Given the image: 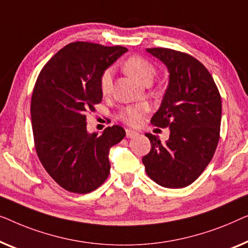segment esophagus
I'll use <instances>...</instances> for the list:
<instances>
[{
	"mask_svg": "<svg viewBox=\"0 0 248 248\" xmlns=\"http://www.w3.org/2000/svg\"><path fill=\"white\" fill-rule=\"evenodd\" d=\"M137 135L138 132L135 130H130V129H127V130H125V136H127V138H134Z\"/></svg>",
	"mask_w": 248,
	"mask_h": 248,
	"instance_id": "1",
	"label": "esophagus"
}]
</instances>
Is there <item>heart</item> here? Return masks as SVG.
Returning <instances> with one entry per match:
<instances>
[{
    "mask_svg": "<svg viewBox=\"0 0 248 248\" xmlns=\"http://www.w3.org/2000/svg\"><path fill=\"white\" fill-rule=\"evenodd\" d=\"M123 67L127 74L132 76V78L137 79L138 82L142 83V84L152 82L156 73L154 65L146 58L141 57V56H131V57H129L124 62ZM112 82V72L110 69H108V71L103 73L100 82L101 92H102L103 95H108V94L111 93ZM146 111H147V108L145 106H141V104L134 107H127L121 110L119 117L125 124L137 125L141 123L142 117H144Z\"/></svg>",
    "mask_w": 248,
    "mask_h": 248,
    "instance_id": "obj_1",
    "label": "heart"
}]
</instances>
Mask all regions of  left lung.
Masks as SVG:
<instances>
[{
  "mask_svg": "<svg viewBox=\"0 0 248 248\" xmlns=\"http://www.w3.org/2000/svg\"><path fill=\"white\" fill-rule=\"evenodd\" d=\"M169 69L170 81L152 124L170 128L160 142L146 134L152 149L142 157L145 170L160 186L180 189L193 183L217 148L221 123V97L212 76L191 55L169 48H147Z\"/></svg>",
  "mask_w": 248,
  "mask_h": 248,
  "instance_id": "1",
  "label": "left lung"
}]
</instances>
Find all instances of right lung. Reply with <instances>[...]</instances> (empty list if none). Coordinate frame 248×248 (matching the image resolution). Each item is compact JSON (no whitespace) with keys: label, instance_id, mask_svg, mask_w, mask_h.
I'll use <instances>...</instances> for the list:
<instances>
[{"label":"right lung","instance_id":"add662e5","mask_svg":"<svg viewBox=\"0 0 248 248\" xmlns=\"http://www.w3.org/2000/svg\"><path fill=\"white\" fill-rule=\"evenodd\" d=\"M127 50L76 41L62 48L38 76L30 109L34 147L47 173L69 192H92L109 176V151L125 131L112 125L101 136L89 134L86 113L102 101L104 71Z\"/></svg>","mask_w":248,"mask_h":248}]
</instances>
